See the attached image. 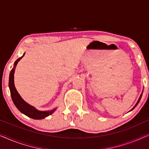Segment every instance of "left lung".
Returning <instances> with one entry per match:
<instances>
[{
    "mask_svg": "<svg viewBox=\"0 0 149 149\" xmlns=\"http://www.w3.org/2000/svg\"><path fill=\"white\" fill-rule=\"evenodd\" d=\"M142 93H143V91H142V93H141V95H140V97H139V99H138V102H136V104H135V106H134V107L133 108H132V109L131 110H130V111H132V110H133V109H134V108H135V107H136V106L138 105V104L139 103V102H140V99H141V97H142Z\"/></svg>",
    "mask_w": 149,
    "mask_h": 149,
    "instance_id": "left-lung-1",
    "label": "left lung"
}]
</instances>
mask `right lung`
I'll return each mask as SVG.
<instances>
[{"mask_svg": "<svg viewBox=\"0 0 149 149\" xmlns=\"http://www.w3.org/2000/svg\"><path fill=\"white\" fill-rule=\"evenodd\" d=\"M25 55V53L23 54V56L18 58L17 60L14 62L13 67L11 69V72L9 74V87L10 89V92H11V95L12 100H13L14 104L17 109L21 112L22 113L28 116V117L32 118L33 119H42L44 118L48 117L49 115H52L53 113H54L55 111L57 109V108H55L54 109L49 110V111H38L33 106L29 104L26 102L21 97V95L19 94L17 92V89L15 87L14 84V73H15V68L17 66V64L19 61L23 58Z\"/></svg>", "mask_w": 149, "mask_h": 149, "instance_id": "1", "label": "right lung"}]
</instances>
